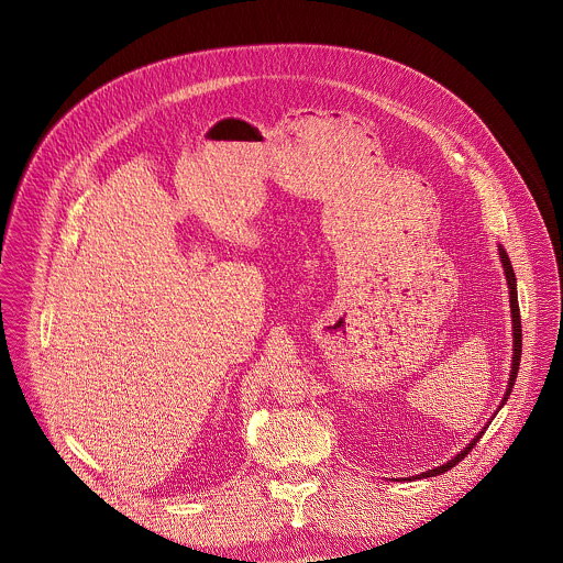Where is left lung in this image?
I'll return each mask as SVG.
<instances>
[{
	"instance_id": "obj_1",
	"label": "left lung",
	"mask_w": 563,
	"mask_h": 563,
	"mask_svg": "<svg viewBox=\"0 0 563 563\" xmlns=\"http://www.w3.org/2000/svg\"><path fill=\"white\" fill-rule=\"evenodd\" d=\"M498 253H500V262H503V268H505V277H507V286H509V303H511V321H514V364H511V375H509V386H507V393H505V397H503V402L509 399V395H511V388H514V382H516V375H518V366H520V355H522V327H520V310H518V295H516V275H514V268H511V262H509V257H507V253L503 251V249H498ZM500 402V405H503ZM482 433L457 455V457H453L451 462H446V464H442V466H438V468H433V471H427V473H422V475H418V479H427V477H435V475H442V473H446V471H451L455 464H460L473 449H475V444L479 442V438H482Z\"/></svg>"
}]
</instances>
